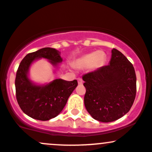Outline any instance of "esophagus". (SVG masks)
Segmentation results:
<instances>
[{
	"label": "esophagus",
	"instance_id": "obj_1",
	"mask_svg": "<svg viewBox=\"0 0 152 152\" xmlns=\"http://www.w3.org/2000/svg\"><path fill=\"white\" fill-rule=\"evenodd\" d=\"M77 82H78V84H79V85H83V80L81 79V78H78Z\"/></svg>",
	"mask_w": 152,
	"mask_h": 152
}]
</instances>
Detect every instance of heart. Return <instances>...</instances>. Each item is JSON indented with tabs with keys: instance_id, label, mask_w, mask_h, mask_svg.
Returning a JSON list of instances; mask_svg holds the SVG:
<instances>
[{
	"instance_id": "1",
	"label": "heart",
	"mask_w": 152,
	"mask_h": 152,
	"mask_svg": "<svg viewBox=\"0 0 152 152\" xmlns=\"http://www.w3.org/2000/svg\"><path fill=\"white\" fill-rule=\"evenodd\" d=\"M106 58V53L102 50L91 52L77 58L75 62V66L80 69H85L89 67L92 71H96L104 66Z\"/></svg>"
}]
</instances>
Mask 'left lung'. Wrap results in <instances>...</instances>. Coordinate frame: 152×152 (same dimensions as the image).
Listing matches in <instances>:
<instances>
[{"mask_svg":"<svg viewBox=\"0 0 152 152\" xmlns=\"http://www.w3.org/2000/svg\"><path fill=\"white\" fill-rule=\"evenodd\" d=\"M86 89L85 107L95 120L113 122L130 111L136 94V76L133 64L113 48L109 65L83 76Z\"/></svg>","mask_w":152,"mask_h":152,"instance_id":"left-lung-1","label":"left lung"}]
</instances>
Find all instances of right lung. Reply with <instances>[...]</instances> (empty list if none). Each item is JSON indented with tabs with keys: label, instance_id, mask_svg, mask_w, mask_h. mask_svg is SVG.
I'll use <instances>...</instances> for the list:
<instances>
[{
	"label": "right lung",
	"instance_id": "obj_1",
	"mask_svg": "<svg viewBox=\"0 0 152 152\" xmlns=\"http://www.w3.org/2000/svg\"><path fill=\"white\" fill-rule=\"evenodd\" d=\"M45 58L54 67L62 61L58 50L43 48L27 54L21 61L15 79L16 97L24 114L35 120L46 121L59 115L72 93L77 86V81L56 79L48 84L37 85L29 78L32 63Z\"/></svg>",
	"mask_w": 152,
	"mask_h": 152
}]
</instances>
